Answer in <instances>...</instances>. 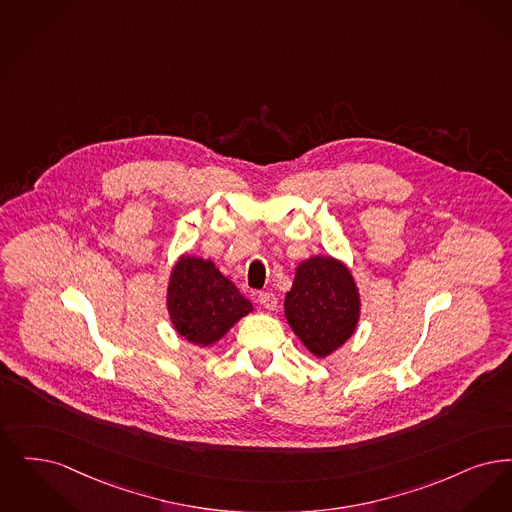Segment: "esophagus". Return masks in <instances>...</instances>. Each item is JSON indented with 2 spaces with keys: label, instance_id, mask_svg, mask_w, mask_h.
<instances>
[{
  "label": "esophagus",
  "instance_id": "obj_1",
  "mask_svg": "<svg viewBox=\"0 0 512 512\" xmlns=\"http://www.w3.org/2000/svg\"><path fill=\"white\" fill-rule=\"evenodd\" d=\"M258 302L269 310V312H273L275 308H277V296L273 294V292H262L260 296H258Z\"/></svg>",
  "mask_w": 512,
  "mask_h": 512
}]
</instances>
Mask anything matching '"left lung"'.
Masks as SVG:
<instances>
[{"instance_id": "8db88e82", "label": "left lung", "mask_w": 512, "mask_h": 512, "mask_svg": "<svg viewBox=\"0 0 512 512\" xmlns=\"http://www.w3.org/2000/svg\"><path fill=\"white\" fill-rule=\"evenodd\" d=\"M285 315L312 354H333L354 334L359 319V294L348 267L329 256L302 262L285 296Z\"/></svg>"}]
</instances>
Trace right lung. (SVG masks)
<instances>
[{"mask_svg":"<svg viewBox=\"0 0 512 512\" xmlns=\"http://www.w3.org/2000/svg\"><path fill=\"white\" fill-rule=\"evenodd\" d=\"M168 310L181 336L210 346L252 312V304L212 262L183 256L170 277Z\"/></svg>","mask_w":512,"mask_h":512,"instance_id":"add662e5","label":"right lung"}]
</instances>
